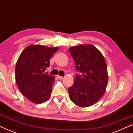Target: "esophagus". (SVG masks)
I'll return each instance as SVG.
<instances>
[{"mask_svg":"<svg viewBox=\"0 0 133 133\" xmlns=\"http://www.w3.org/2000/svg\"><path fill=\"white\" fill-rule=\"evenodd\" d=\"M57 77L58 78V79H60V80H62L63 79V77H62V76H57Z\"/></svg>","mask_w":133,"mask_h":133,"instance_id":"1","label":"esophagus"}]
</instances>
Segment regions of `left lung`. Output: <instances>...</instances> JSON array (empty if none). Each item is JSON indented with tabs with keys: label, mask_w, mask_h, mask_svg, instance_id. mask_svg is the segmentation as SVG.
Wrapping results in <instances>:
<instances>
[{
	"label": "left lung",
	"mask_w": 133,
	"mask_h": 133,
	"mask_svg": "<svg viewBox=\"0 0 133 133\" xmlns=\"http://www.w3.org/2000/svg\"><path fill=\"white\" fill-rule=\"evenodd\" d=\"M77 73L72 87L68 88L70 99L80 107H88L102 97L108 83L105 60L101 51L91 44L69 48Z\"/></svg>",
	"instance_id": "left-lung-1"
}]
</instances>
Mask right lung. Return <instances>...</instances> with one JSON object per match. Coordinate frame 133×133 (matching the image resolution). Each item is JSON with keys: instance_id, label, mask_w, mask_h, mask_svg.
<instances>
[{"instance_id": "1", "label": "right lung", "mask_w": 133, "mask_h": 133, "mask_svg": "<svg viewBox=\"0 0 133 133\" xmlns=\"http://www.w3.org/2000/svg\"><path fill=\"white\" fill-rule=\"evenodd\" d=\"M59 50L58 47L31 45L20 55L16 65L15 77L22 94L34 103H43L51 96L54 77L46 70L50 59Z\"/></svg>"}]
</instances>
